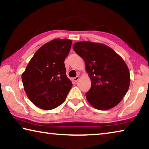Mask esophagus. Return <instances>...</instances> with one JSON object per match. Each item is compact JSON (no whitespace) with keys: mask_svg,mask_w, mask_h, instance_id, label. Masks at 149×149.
<instances>
[{"mask_svg":"<svg viewBox=\"0 0 149 149\" xmlns=\"http://www.w3.org/2000/svg\"><path fill=\"white\" fill-rule=\"evenodd\" d=\"M79 79V76H77V77H75L74 78V79H73L74 81H75V82H77Z\"/></svg>","mask_w":149,"mask_h":149,"instance_id":"34e87169","label":"esophagus"}]
</instances>
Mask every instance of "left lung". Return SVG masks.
<instances>
[{"label": "left lung", "instance_id": "8db88e82", "mask_svg": "<svg viewBox=\"0 0 149 149\" xmlns=\"http://www.w3.org/2000/svg\"><path fill=\"white\" fill-rule=\"evenodd\" d=\"M73 49L84 60L91 81V89L85 93L88 102L101 110L119 104L130 84L129 69L122 58L110 47L99 42H77Z\"/></svg>", "mask_w": 149, "mask_h": 149}]
</instances>
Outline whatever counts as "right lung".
I'll return each mask as SVG.
<instances>
[{
  "label": "right lung",
  "instance_id": "1",
  "mask_svg": "<svg viewBox=\"0 0 149 149\" xmlns=\"http://www.w3.org/2000/svg\"><path fill=\"white\" fill-rule=\"evenodd\" d=\"M72 41L54 39L39 48L22 75L24 91L31 102L41 109L58 107L66 99L72 83L65 74L64 60Z\"/></svg>",
  "mask_w": 149,
  "mask_h": 149
}]
</instances>
